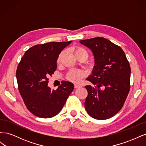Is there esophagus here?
Masks as SVG:
<instances>
[{"label": "esophagus", "instance_id": "esophagus-1", "mask_svg": "<svg viewBox=\"0 0 146 146\" xmlns=\"http://www.w3.org/2000/svg\"><path fill=\"white\" fill-rule=\"evenodd\" d=\"M82 86L81 85H77V84H75L74 85V88H79V87H81Z\"/></svg>", "mask_w": 146, "mask_h": 146}]
</instances>
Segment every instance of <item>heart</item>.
<instances>
[{"instance_id":"obj_1","label":"heart","mask_w":146,"mask_h":146,"mask_svg":"<svg viewBox=\"0 0 146 146\" xmlns=\"http://www.w3.org/2000/svg\"><path fill=\"white\" fill-rule=\"evenodd\" d=\"M73 52L76 57L80 56V55H84L85 56H88V54L86 51L84 49V48L82 47H75L73 48ZM64 54V52H62L60 53V54L58 56V58L57 61H59L61 60V57H62L63 55ZM85 72L82 70L79 69H74L71 70L70 71L68 72L67 74V79L70 82H72L74 83H78L80 82L82 78L85 77Z\"/></svg>"}]
</instances>
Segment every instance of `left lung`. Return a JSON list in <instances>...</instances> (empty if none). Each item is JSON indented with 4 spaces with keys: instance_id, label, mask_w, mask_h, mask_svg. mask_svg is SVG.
<instances>
[{
    "instance_id": "8db88e82",
    "label": "left lung",
    "mask_w": 146,
    "mask_h": 146,
    "mask_svg": "<svg viewBox=\"0 0 146 146\" xmlns=\"http://www.w3.org/2000/svg\"><path fill=\"white\" fill-rule=\"evenodd\" d=\"M80 42L92 51L95 64L86 80L96 86H85L88 93L85 109L92 118L109 119L120 111L129 92V63L122 48L107 39L96 37Z\"/></svg>"
}]
</instances>
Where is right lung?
<instances>
[{
  "label": "right lung",
  "mask_w": 146,
  "mask_h": 146,
  "mask_svg": "<svg viewBox=\"0 0 146 146\" xmlns=\"http://www.w3.org/2000/svg\"><path fill=\"white\" fill-rule=\"evenodd\" d=\"M72 42H50L35 45L25 52L16 70L18 90L24 104L34 115L50 118L58 114L74 90V84L63 81L56 90L48 86L49 76L56 69L61 50Z\"/></svg>",
  "instance_id": "obj_1"
}]
</instances>
